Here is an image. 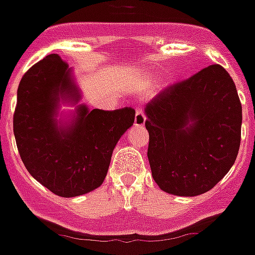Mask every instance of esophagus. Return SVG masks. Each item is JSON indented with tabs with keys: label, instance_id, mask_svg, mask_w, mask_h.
Masks as SVG:
<instances>
[{
	"label": "esophagus",
	"instance_id": "34e87169",
	"mask_svg": "<svg viewBox=\"0 0 255 255\" xmlns=\"http://www.w3.org/2000/svg\"><path fill=\"white\" fill-rule=\"evenodd\" d=\"M145 124V114L141 107L136 109V114H134V126L136 127H142Z\"/></svg>",
	"mask_w": 255,
	"mask_h": 255
}]
</instances>
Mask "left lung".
Listing matches in <instances>:
<instances>
[{
	"instance_id": "obj_1",
	"label": "left lung",
	"mask_w": 255,
	"mask_h": 255,
	"mask_svg": "<svg viewBox=\"0 0 255 255\" xmlns=\"http://www.w3.org/2000/svg\"><path fill=\"white\" fill-rule=\"evenodd\" d=\"M145 114L149 165L165 192L204 194L235 163L242 106L235 82L219 64L166 86L146 105Z\"/></svg>"
}]
</instances>
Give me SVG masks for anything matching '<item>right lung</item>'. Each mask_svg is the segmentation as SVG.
Instances as JSON below:
<instances>
[{"mask_svg":"<svg viewBox=\"0 0 255 255\" xmlns=\"http://www.w3.org/2000/svg\"><path fill=\"white\" fill-rule=\"evenodd\" d=\"M60 95H69L76 102L80 98L68 64L52 53L20 80L14 136L28 173L56 195L73 198L102 185L114 148L133 124L134 110L90 111L82 105L74 123L59 129L53 117Z\"/></svg>","mask_w":255,"mask_h":255,"instance_id":"right-lung-1","label":"right lung"}]
</instances>
